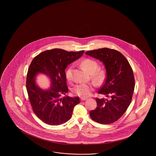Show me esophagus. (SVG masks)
<instances>
[{"mask_svg":"<svg viewBox=\"0 0 156 156\" xmlns=\"http://www.w3.org/2000/svg\"><path fill=\"white\" fill-rule=\"evenodd\" d=\"M86 99H87V98H85V97H81V101H85Z\"/></svg>","mask_w":156,"mask_h":156,"instance_id":"1","label":"esophagus"}]
</instances>
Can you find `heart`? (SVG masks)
I'll use <instances>...</instances> for the list:
<instances>
[{
    "mask_svg": "<svg viewBox=\"0 0 156 156\" xmlns=\"http://www.w3.org/2000/svg\"><path fill=\"white\" fill-rule=\"evenodd\" d=\"M81 65L88 72L92 74L93 79L98 83H101L104 81L105 76L103 69H98L99 65L96 61L94 59L87 58L81 62ZM74 67L71 66L68 67L66 71V77L68 81L71 82L73 80ZM94 88L92 84L81 83L76 85L73 88V92L76 95L85 97L89 96Z\"/></svg>",
    "mask_w": 156,
    "mask_h": 156,
    "instance_id": "b5f03b06",
    "label": "heart"
}]
</instances>
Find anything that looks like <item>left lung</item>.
I'll use <instances>...</instances> for the list:
<instances>
[{
  "instance_id": "1",
  "label": "left lung",
  "mask_w": 156,
  "mask_h": 156,
  "mask_svg": "<svg viewBox=\"0 0 156 156\" xmlns=\"http://www.w3.org/2000/svg\"><path fill=\"white\" fill-rule=\"evenodd\" d=\"M85 54L103 62L106 77L98 93L110 98H97V107L89 115L98 123L111 124L122 117L131 103L135 85L133 69L125 57L116 50L103 48Z\"/></svg>"
}]
</instances>
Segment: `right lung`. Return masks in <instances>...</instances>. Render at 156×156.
<instances>
[{
	"label": "right lung",
	"mask_w": 156,
	"mask_h": 156,
	"mask_svg": "<svg viewBox=\"0 0 156 156\" xmlns=\"http://www.w3.org/2000/svg\"><path fill=\"white\" fill-rule=\"evenodd\" d=\"M84 51H67L54 48L41 52L32 60L26 78V89L32 109L45 123L57 126L71 118L74 108L80 103L79 97H68L65 69L80 58ZM37 73L48 75L52 81L50 89L43 90L35 84Z\"/></svg>",
	"instance_id": "1"
}]
</instances>
